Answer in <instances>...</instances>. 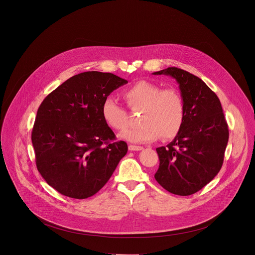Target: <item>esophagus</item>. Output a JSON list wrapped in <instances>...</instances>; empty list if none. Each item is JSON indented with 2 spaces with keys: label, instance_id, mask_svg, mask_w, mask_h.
I'll return each instance as SVG.
<instances>
[{
  "label": "esophagus",
  "instance_id": "esophagus-1",
  "mask_svg": "<svg viewBox=\"0 0 255 255\" xmlns=\"http://www.w3.org/2000/svg\"><path fill=\"white\" fill-rule=\"evenodd\" d=\"M129 150L130 151H141V150H143V147L135 146V145H129Z\"/></svg>",
  "mask_w": 255,
  "mask_h": 255
}]
</instances>
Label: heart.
<instances>
[{
    "instance_id": "heart-1",
    "label": "heart",
    "mask_w": 255,
    "mask_h": 255,
    "mask_svg": "<svg viewBox=\"0 0 255 255\" xmlns=\"http://www.w3.org/2000/svg\"><path fill=\"white\" fill-rule=\"evenodd\" d=\"M127 104L134 109H141L139 122L134 129L125 130L120 137L134 143H145L176 137L185 121V101L175 88L162 89L159 85L141 80L124 91ZM102 117L105 123L114 130H122L127 125V114L111 97L102 103Z\"/></svg>"
}]
</instances>
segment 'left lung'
<instances>
[{
    "label": "left lung",
    "instance_id": "obj_1",
    "mask_svg": "<svg viewBox=\"0 0 255 255\" xmlns=\"http://www.w3.org/2000/svg\"><path fill=\"white\" fill-rule=\"evenodd\" d=\"M177 80L185 101V121L175 139L156 149L160 166L156 181L168 192L190 196L220 172L229 127L217 94L198 76L177 67L154 72Z\"/></svg>",
    "mask_w": 255,
    "mask_h": 255
}]
</instances>
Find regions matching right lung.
Wrapping results in <instances>:
<instances>
[{
  "label": "right lung",
  "instance_id": "1",
  "mask_svg": "<svg viewBox=\"0 0 255 255\" xmlns=\"http://www.w3.org/2000/svg\"><path fill=\"white\" fill-rule=\"evenodd\" d=\"M126 83L113 73L82 72L39 105L31 132L35 164L61 195L77 200L95 195L126 155V142H115L101 112L104 99Z\"/></svg>",
  "mask_w": 255,
  "mask_h": 255
}]
</instances>
